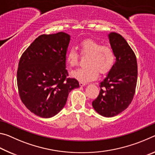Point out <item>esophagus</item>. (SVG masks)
Listing matches in <instances>:
<instances>
[{
	"mask_svg": "<svg viewBox=\"0 0 155 155\" xmlns=\"http://www.w3.org/2000/svg\"><path fill=\"white\" fill-rule=\"evenodd\" d=\"M85 85H86L85 83H83V82H80L79 83V85L81 86V87H83V86Z\"/></svg>",
	"mask_w": 155,
	"mask_h": 155,
	"instance_id": "34e87169",
	"label": "esophagus"
}]
</instances>
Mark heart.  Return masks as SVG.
I'll list each match as a JSON object with an SVG mask.
<instances>
[{
  "label": "heart",
  "instance_id": "b5f03b06",
  "mask_svg": "<svg viewBox=\"0 0 155 155\" xmlns=\"http://www.w3.org/2000/svg\"><path fill=\"white\" fill-rule=\"evenodd\" d=\"M82 55L89 56L87 67L79 68L71 72V77L81 82H87L95 79L98 72L102 75L107 74L111 71L115 61L114 50L109 46H103L101 43L91 40H84L80 44ZM79 55L76 49L70 48L66 54V61L70 67L78 64Z\"/></svg>",
  "mask_w": 155,
  "mask_h": 155
}]
</instances>
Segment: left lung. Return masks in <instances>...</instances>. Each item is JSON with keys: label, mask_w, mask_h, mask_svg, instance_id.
Returning <instances> with one entry per match:
<instances>
[{"label": "left lung", "mask_w": 155, "mask_h": 155, "mask_svg": "<svg viewBox=\"0 0 155 155\" xmlns=\"http://www.w3.org/2000/svg\"><path fill=\"white\" fill-rule=\"evenodd\" d=\"M115 55L114 66L101 82L99 95L92 102L95 111L104 117H114L127 108L133 101L137 80V64L134 52L120 34H109Z\"/></svg>", "instance_id": "obj_1"}]
</instances>
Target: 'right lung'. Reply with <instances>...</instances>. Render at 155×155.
I'll return each instance as SVG.
<instances>
[{"instance_id":"add662e5","label":"right lung","mask_w":155,"mask_h":155,"mask_svg":"<svg viewBox=\"0 0 155 155\" xmlns=\"http://www.w3.org/2000/svg\"><path fill=\"white\" fill-rule=\"evenodd\" d=\"M70 36L64 32L40 35L23 52L17 71L23 104L38 116L49 118L64 108L68 94L79 87L67 78L65 60Z\"/></svg>"}]
</instances>
